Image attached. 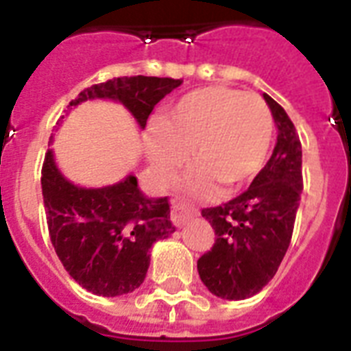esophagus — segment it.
I'll list each match as a JSON object with an SVG mask.
<instances>
[{
  "mask_svg": "<svg viewBox=\"0 0 351 351\" xmlns=\"http://www.w3.org/2000/svg\"><path fill=\"white\" fill-rule=\"evenodd\" d=\"M197 209L191 208V206L186 202H176L173 204V208H171V220H173V224H175L176 228H182L187 220L193 219V217H197Z\"/></svg>",
  "mask_w": 351,
  "mask_h": 351,
  "instance_id": "1",
  "label": "esophagus"
}]
</instances>
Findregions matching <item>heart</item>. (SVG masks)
Returning <instances> with one entry per match:
<instances>
[{
  "mask_svg": "<svg viewBox=\"0 0 351 351\" xmlns=\"http://www.w3.org/2000/svg\"><path fill=\"white\" fill-rule=\"evenodd\" d=\"M273 142V117L261 96L231 87H204L182 96L153 125L147 158L156 180L167 186L187 164L198 171L189 180L195 193H211L215 182L240 187L266 164Z\"/></svg>",
  "mask_w": 351,
  "mask_h": 351,
  "instance_id": "b5f03b06",
  "label": "heart"
}]
</instances>
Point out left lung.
Listing matches in <instances>:
<instances>
[{
    "instance_id": "8db88e82",
    "label": "left lung",
    "mask_w": 351,
    "mask_h": 351,
    "mask_svg": "<svg viewBox=\"0 0 351 351\" xmlns=\"http://www.w3.org/2000/svg\"><path fill=\"white\" fill-rule=\"evenodd\" d=\"M277 123L271 158L242 195L202 209L215 230L213 247L197 262L198 275L217 297L250 299L277 273L293 234L302 193V147L293 121L264 95Z\"/></svg>"
}]
</instances>
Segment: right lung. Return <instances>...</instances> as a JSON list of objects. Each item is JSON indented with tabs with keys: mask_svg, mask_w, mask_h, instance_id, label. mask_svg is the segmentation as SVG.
<instances>
[{
	"mask_svg": "<svg viewBox=\"0 0 351 351\" xmlns=\"http://www.w3.org/2000/svg\"><path fill=\"white\" fill-rule=\"evenodd\" d=\"M180 84L156 76L112 78L82 90L69 107L95 98L117 100L143 129L154 106ZM41 191L58 258L82 288L101 297L134 291L147 273L151 245L175 231L169 198L145 197L134 175L114 186L85 189L60 173L51 149L41 167Z\"/></svg>",
	"mask_w": 351,
	"mask_h": 351,
	"instance_id": "add662e5",
	"label": "right lung"
}]
</instances>
